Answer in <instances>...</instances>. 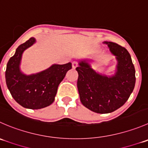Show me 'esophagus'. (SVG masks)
Returning <instances> with one entry per match:
<instances>
[{
  "label": "esophagus",
  "mask_w": 148,
  "mask_h": 148,
  "mask_svg": "<svg viewBox=\"0 0 148 148\" xmlns=\"http://www.w3.org/2000/svg\"><path fill=\"white\" fill-rule=\"evenodd\" d=\"M77 66H78V64H77V62H75V61H74V62L72 63V68L76 69Z\"/></svg>",
  "instance_id": "34e87169"
}]
</instances>
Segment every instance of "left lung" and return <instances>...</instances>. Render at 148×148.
Instances as JSON below:
<instances>
[{
  "label": "left lung",
  "instance_id": "8db88e82",
  "mask_svg": "<svg viewBox=\"0 0 148 148\" xmlns=\"http://www.w3.org/2000/svg\"><path fill=\"white\" fill-rule=\"evenodd\" d=\"M103 43L117 61L114 75L97 72L89 63L92 60H80L76 68L80 101L97 114H108L121 107L132 92L136 81L135 69L127 50L115 42L105 41Z\"/></svg>",
  "mask_w": 148,
  "mask_h": 148
}]
</instances>
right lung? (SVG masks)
Here are the masks:
<instances>
[{"label": "right lung", "mask_w": 148, "mask_h": 148, "mask_svg": "<svg viewBox=\"0 0 148 148\" xmlns=\"http://www.w3.org/2000/svg\"><path fill=\"white\" fill-rule=\"evenodd\" d=\"M36 42L31 38L16 50L15 54L8 61L5 70V82L14 100L26 108L40 109L53 103L60 83L69 70L71 63L53 64L37 74H24L20 69L24 51Z\"/></svg>", "instance_id": "obj_1"}]
</instances>
